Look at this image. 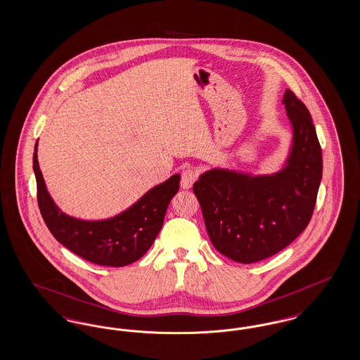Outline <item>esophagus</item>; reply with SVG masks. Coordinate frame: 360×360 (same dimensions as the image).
Returning <instances> with one entry per match:
<instances>
[{
	"instance_id": "1",
	"label": "esophagus",
	"mask_w": 360,
	"mask_h": 360,
	"mask_svg": "<svg viewBox=\"0 0 360 360\" xmlns=\"http://www.w3.org/2000/svg\"><path fill=\"white\" fill-rule=\"evenodd\" d=\"M198 174L193 169H185L181 174V186L182 188H190L193 186V184L197 181Z\"/></svg>"
}]
</instances>
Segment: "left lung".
I'll use <instances>...</instances> for the list:
<instances>
[{"label":"left lung","instance_id":"left-lung-1","mask_svg":"<svg viewBox=\"0 0 360 360\" xmlns=\"http://www.w3.org/2000/svg\"><path fill=\"white\" fill-rule=\"evenodd\" d=\"M282 103L292 124L286 167L267 176L210 170L193 185L214 248L255 263L286 248L308 226L323 176V154L308 108L291 90Z\"/></svg>","mask_w":360,"mask_h":360}]
</instances>
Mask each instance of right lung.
Instances as JSON below:
<instances>
[{"instance_id":"1","label":"right lung","mask_w":360,"mask_h":360,"mask_svg":"<svg viewBox=\"0 0 360 360\" xmlns=\"http://www.w3.org/2000/svg\"><path fill=\"white\" fill-rule=\"evenodd\" d=\"M34 144V172L37 204L53 238L71 252L98 266L121 267L143 257L156 239L167 206L179 190L178 174L151 188L135 205L103 221H84L62 213L53 204L37 163Z\"/></svg>"}]
</instances>
